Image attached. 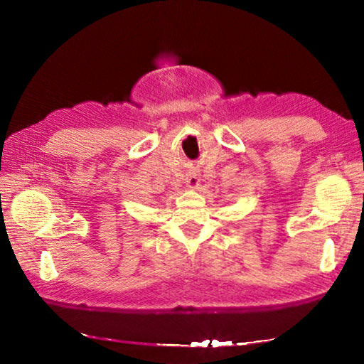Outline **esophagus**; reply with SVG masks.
Returning <instances> with one entry per match:
<instances>
[{
    "mask_svg": "<svg viewBox=\"0 0 364 364\" xmlns=\"http://www.w3.org/2000/svg\"><path fill=\"white\" fill-rule=\"evenodd\" d=\"M186 186L192 191H196L200 188V175L197 173H191L188 178H186Z\"/></svg>",
    "mask_w": 364,
    "mask_h": 364,
    "instance_id": "1",
    "label": "esophagus"
}]
</instances>
